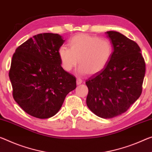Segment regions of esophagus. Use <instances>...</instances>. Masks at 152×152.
I'll return each instance as SVG.
<instances>
[{
	"mask_svg": "<svg viewBox=\"0 0 152 152\" xmlns=\"http://www.w3.org/2000/svg\"><path fill=\"white\" fill-rule=\"evenodd\" d=\"M82 83H83V80H82L80 78H77L76 79V84H77V85H80Z\"/></svg>",
	"mask_w": 152,
	"mask_h": 152,
	"instance_id": "1",
	"label": "esophagus"
}]
</instances>
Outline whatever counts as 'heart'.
Here are the masks:
<instances>
[{
    "label": "heart",
    "mask_w": 152,
    "mask_h": 152,
    "mask_svg": "<svg viewBox=\"0 0 152 152\" xmlns=\"http://www.w3.org/2000/svg\"><path fill=\"white\" fill-rule=\"evenodd\" d=\"M69 49L62 46L58 50L61 66L70 72L78 64L80 74L94 75L103 70L113 54V45L107 38L88 34H78L68 42Z\"/></svg>",
    "instance_id": "1"
}]
</instances>
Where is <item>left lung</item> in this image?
Instances as JSON below:
<instances>
[{"label": "left lung", "mask_w": 152, "mask_h": 152, "mask_svg": "<svg viewBox=\"0 0 152 152\" xmlns=\"http://www.w3.org/2000/svg\"><path fill=\"white\" fill-rule=\"evenodd\" d=\"M113 54L105 68L86 81V105L102 118L126 112L142 93L145 63L137 43L115 31L105 32Z\"/></svg>", "instance_id": "8db88e82"}]
</instances>
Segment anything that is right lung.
I'll return each mask as SVG.
<instances>
[{
  "label": "right lung",
  "instance_id": "obj_1",
  "mask_svg": "<svg viewBox=\"0 0 152 152\" xmlns=\"http://www.w3.org/2000/svg\"><path fill=\"white\" fill-rule=\"evenodd\" d=\"M64 42L57 34H39L17 48L13 55L9 72L13 97L32 116H53L76 87V78L60 62L58 50Z\"/></svg>",
  "mask_w": 152,
  "mask_h": 152
}]
</instances>
